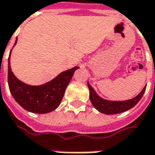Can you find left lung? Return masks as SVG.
I'll return each mask as SVG.
<instances>
[{"label":"left lung","instance_id":"1","mask_svg":"<svg viewBox=\"0 0 155 155\" xmlns=\"http://www.w3.org/2000/svg\"><path fill=\"white\" fill-rule=\"evenodd\" d=\"M88 87L90 89V99L91 103L99 112L105 114H120L132 108L135 105L137 104L138 101L143 97L146 90V86H145L142 90V92L133 99L124 101H111L102 99L99 95H97L89 83H88Z\"/></svg>","mask_w":155,"mask_h":155}]
</instances>
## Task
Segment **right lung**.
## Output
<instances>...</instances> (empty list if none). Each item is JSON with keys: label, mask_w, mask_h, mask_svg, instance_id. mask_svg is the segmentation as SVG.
<instances>
[{"label": "right lung", "mask_w": 155, "mask_h": 155, "mask_svg": "<svg viewBox=\"0 0 155 155\" xmlns=\"http://www.w3.org/2000/svg\"><path fill=\"white\" fill-rule=\"evenodd\" d=\"M16 42L17 40L14 45ZM78 68V66H75L61 72L55 78L45 84L31 86L19 81L12 73L9 56L7 74L9 90L13 98L24 109L35 114H47L60 106L65 89Z\"/></svg>", "instance_id": "right-lung-1"}]
</instances>
